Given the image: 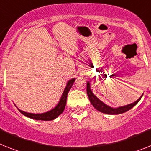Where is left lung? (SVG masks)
I'll use <instances>...</instances> for the list:
<instances>
[{
	"mask_svg": "<svg viewBox=\"0 0 151 151\" xmlns=\"http://www.w3.org/2000/svg\"><path fill=\"white\" fill-rule=\"evenodd\" d=\"M87 96L89 97V100L91 101V104L93 105L94 108H96L98 111L101 113H104V114H107L111 115H115V114H121L123 113H125L127 111H128L129 110L132 108L133 107H134L140 101V100L141 99L143 94L141 95V97L139 98V99L137 100L135 102L131 104H129L127 105H125V106H121V107H116V108H114V107H111L108 105H107L106 104H104L103 101H101L99 98H97L96 96L94 95V93H93V91H91V84H90V82L87 81Z\"/></svg>",
	"mask_w": 151,
	"mask_h": 151,
	"instance_id": "1",
	"label": "left lung"
}]
</instances>
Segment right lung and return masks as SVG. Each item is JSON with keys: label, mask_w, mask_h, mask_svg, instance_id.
<instances>
[{"label": "right lung", "mask_w": 151, "mask_h": 151, "mask_svg": "<svg viewBox=\"0 0 151 151\" xmlns=\"http://www.w3.org/2000/svg\"><path fill=\"white\" fill-rule=\"evenodd\" d=\"M75 79L76 78H72V79L68 81V83H67V85H66V87L64 88V92L62 93V96L60 97V101H59L58 104L56 105V107H54V108L51 109L50 111H47L45 113H42V114H33V113L24 112V111H21L19 108H17L18 111L22 114L27 116L29 118L34 119V120H37V121H52V120L56 119L64 111V108H65L66 106V102H67L68 93L70 90V88H71L72 86H73V82L75 81Z\"/></svg>", "instance_id": "add662e5"}]
</instances>
